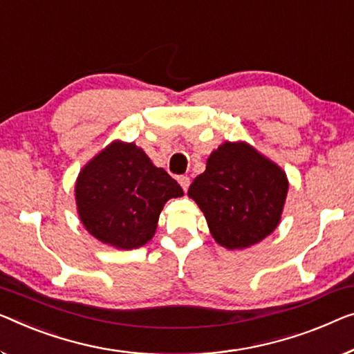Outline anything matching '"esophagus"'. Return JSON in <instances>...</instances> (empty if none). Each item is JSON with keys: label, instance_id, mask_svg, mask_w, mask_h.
Segmentation results:
<instances>
[{"label": "esophagus", "instance_id": "obj_1", "mask_svg": "<svg viewBox=\"0 0 354 354\" xmlns=\"http://www.w3.org/2000/svg\"><path fill=\"white\" fill-rule=\"evenodd\" d=\"M178 183H179V186L183 187V191L187 192L189 184H191V179H189V176H179L178 178Z\"/></svg>", "mask_w": 354, "mask_h": 354}]
</instances>
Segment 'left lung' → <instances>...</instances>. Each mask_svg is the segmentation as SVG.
Masks as SVG:
<instances>
[{
    "mask_svg": "<svg viewBox=\"0 0 354 354\" xmlns=\"http://www.w3.org/2000/svg\"><path fill=\"white\" fill-rule=\"evenodd\" d=\"M289 183L284 170L246 141H224L187 195L225 250L257 245L278 227Z\"/></svg>",
    "mask_w": 354,
    "mask_h": 354,
    "instance_id": "obj_1",
    "label": "left lung"
}]
</instances>
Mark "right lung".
<instances>
[{
    "mask_svg": "<svg viewBox=\"0 0 354 354\" xmlns=\"http://www.w3.org/2000/svg\"><path fill=\"white\" fill-rule=\"evenodd\" d=\"M181 195V186L141 147L120 140L93 156L75 184L84 229L118 250L146 245L156 234L163 205Z\"/></svg>",
    "mask_w": 354,
    "mask_h": 354,
    "instance_id": "obj_1",
    "label": "right lung"
}]
</instances>
